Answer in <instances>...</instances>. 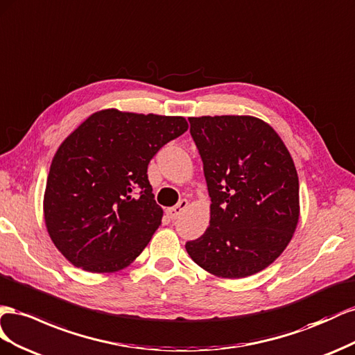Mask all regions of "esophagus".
<instances>
[{"mask_svg":"<svg viewBox=\"0 0 355 355\" xmlns=\"http://www.w3.org/2000/svg\"><path fill=\"white\" fill-rule=\"evenodd\" d=\"M187 205H189V202L186 199H181L175 207L168 208V214L171 216V218H178L186 211Z\"/></svg>","mask_w":355,"mask_h":355,"instance_id":"34e87169","label":"esophagus"}]
</instances>
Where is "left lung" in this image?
<instances>
[{"label":"left lung","mask_w":355,"mask_h":355,"mask_svg":"<svg viewBox=\"0 0 355 355\" xmlns=\"http://www.w3.org/2000/svg\"><path fill=\"white\" fill-rule=\"evenodd\" d=\"M204 164L211 220L187 241L196 265L221 278H245L286 250L299 220V178L287 147L250 116L190 117Z\"/></svg>","instance_id":"8db88e82"}]
</instances>
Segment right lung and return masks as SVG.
Masks as SVG:
<instances>
[{"mask_svg":"<svg viewBox=\"0 0 355 355\" xmlns=\"http://www.w3.org/2000/svg\"><path fill=\"white\" fill-rule=\"evenodd\" d=\"M187 128L184 117L103 110L60 144L47 177L44 220L68 261L101 273L141 254L164 216L148 164Z\"/></svg>","mask_w":355,"mask_h":355,"instance_id":"obj_1","label":"right lung"}]
</instances>
